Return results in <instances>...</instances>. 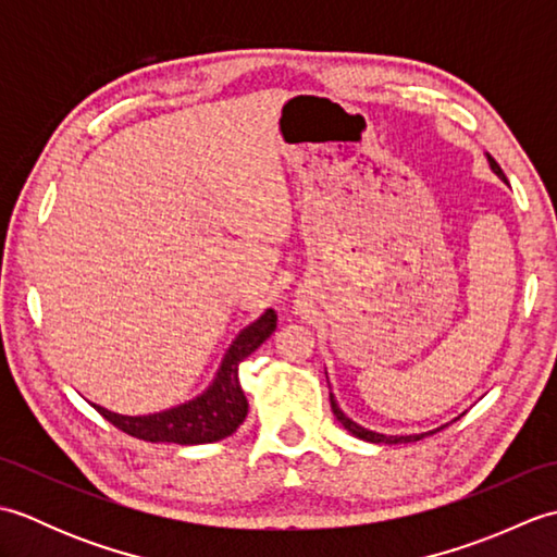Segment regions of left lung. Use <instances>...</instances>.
I'll list each match as a JSON object with an SVG mask.
<instances>
[{
  "label": "left lung",
  "instance_id": "obj_1",
  "mask_svg": "<svg viewBox=\"0 0 557 557\" xmlns=\"http://www.w3.org/2000/svg\"><path fill=\"white\" fill-rule=\"evenodd\" d=\"M488 162H491L493 172L498 174V176H503V180H505V174H503V170H500V164L495 162L491 156H488ZM330 407H333L335 419H337L342 425H345V429H347L351 435H357V437H361V441H369V443H387V445H395V443H413V441H421L423 435H433L435 431H441V429H435V431H429V433H409V435H383V433H373V431H369V429H361L359 423H354L349 417H345V413H342V409L337 407V401H335L333 393H330Z\"/></svg>",
  "mask_w": 557,
  "mask_h": 557
}]
</instances>
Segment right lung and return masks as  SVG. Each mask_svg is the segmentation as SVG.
<instances>
[{
    "instance_id": "obj_1",
    "label": "right lung",
    "mask_w": 557,
    "mask_h": 557,
    "mask_svg": "<svg viewBox=\"0 0 557 557\" xmlns=\"http://www.w3.org/2000/svg\"><path fill=\"white\" fill-rule=\"evenodd\" d=\"M277 313L268 309L256 323L244 327L239 337L232 342L230 351L215 375V381L203 395L186 401L168 411L148 413V417H122L92 405L100 417L108 419L126 435L148 443H176V445H200L215 443L232 435L246 419L248 401L239 385V363L256 351L263 342L275 333Z\"/></svg>"
}]
</instances>
